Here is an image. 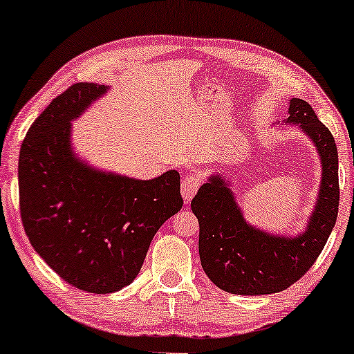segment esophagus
Segmentation results:
<instances>
[{
	"mask_svg": "<svg viewBox=\"0 0 354 354\" xmlns=\"http://www.w3.org/2000/svg\"><path fill=\"white\" fill-rule=\"evenodd\" d=\"M201 185L200 177L196 174H188V176L182 180V196L185 203H190L193 200V196L196 195L198 188Z\"/></svg>",
	"mask_w": 354,
	"mask_h": 354,
	"instance_id": "34e87169",
	"label": "esophagus"
}]
</instances>
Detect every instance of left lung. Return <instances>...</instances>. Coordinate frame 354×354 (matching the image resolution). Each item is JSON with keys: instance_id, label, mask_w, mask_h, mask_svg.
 Here are the masks:
<instances>
[{"instance_id": "8db88e82", "label": "left lung", "mask_w": 354, "mask_h": 354, "mask_svg": "<svg viewBox=\"0 0 354 354\" xmlns=\"http://www.w3.org/2000/svg\"><path fill=\"white\" fill-rule=\"evenodd\" d=\"M288 113L287 122L301 124L322 162L319 200L301 235L274 236L246 224L221 176H211L192 200V211L200 222L201 266L224 292L268 295L288 288L316 263L335 225L340 201L335 140L306 101L292 98Z\"/></svg>"}]
</instances>
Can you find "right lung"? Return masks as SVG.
I'll use <instances>...</instances> for the list:
<instances>
[{"label": "right lung", "instance_id": "add662e5", "mask_svg": "<svg viewBox=\"0 0 354 354\" xmlns=\"http://www.w3.org/2000/svg\"><path fill=\"white\" fill-rule=\"evenodd\" d=\"M106 88L75 84L56 96L19 156V206L32 246L62 280L100 295L133 282L154 234L183 205L177 171L135 180L74 158L71 120Z\"/></svg>", "mask_w": 354, "mask_h": 354}]
</instances>
